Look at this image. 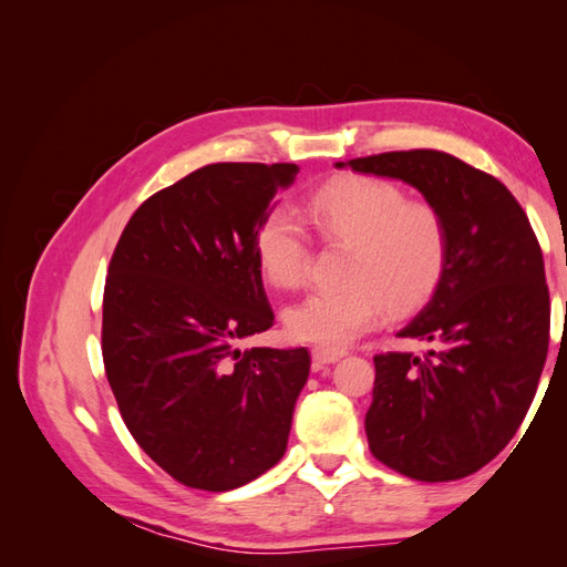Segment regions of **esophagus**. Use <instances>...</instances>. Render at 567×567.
<instances>
[{
	"label": "esophagus",
	"mask_w": 567,
	"mask_h": 567,
	"mask_svg": "<svg viewBox=\"0 0 567 567\" xmlns=\"http://www.w3.org/2000/svg\"><path fill=\"white\" fill-rule=\"evenodd\" d=\"M346 354H348L346 350H338V348H312V359L317 364H333Z\"/></svg>",
	"instance_id": "esophagus-1"
}]
</instances>
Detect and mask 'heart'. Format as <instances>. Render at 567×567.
<instances>
[{"mask_svg": "<svg viewBox=\"0 0 567 567\" xmlns=\"http://www.w3.org/2000/svg\"><path fill=\"white\" fill-rule=\"evenodd\" d=\"M307 217L326 244L348 246L340 281L290 305V338L340 348L381 319L406 317L437 293L450 267L447 219L433 203L409 200L379 177L326 182L307 198ZM255 262L274 288H298L310 269V244L288 210H269L252 236Z\"/></svg>", "mask_w": 567, "mask_h": 567, "instance_id": "b5f03b06", "label": "heart"}]
</instances>
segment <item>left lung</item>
<instances>
[{
  "label": "left lung",
  "mask_w": 567,
  "mask_h": 567,
  "mask_svg": "<svg viewBox=\"0 0 567 567\" xmlns=\"http://www.w3.org/2000/svg\"><path fill=\"white\" fill-rule=\"evenodd\" d=\"M348 165L419 188L450 229L444 281L398 333L431 350L373 357L369 450L423 483L466 477L506 447L535 400L551 326L539 241L499 179L450 153L390 151Z\"/></svg>",
  "instance_id": "obj_1"
}]
</instances>
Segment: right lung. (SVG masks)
Instances as JSON below:
<instances>
[{
    "label": "right lung",
    "mask_w": 567,
    "mask_h": 567,
    "mask_svg": "<svg viewBox=\"0 0 567 567\" xmlns=\"http://www.w3.org/2000/svg\"><path fill=\"white\" fill-rule=\"evenodd\" d=\"M293 163H215L146 198L120 234L101 352L136 444L177 483L227 492L286 452L310 352L238 340L274 326L252 236Z\"/></svg>",
    "instance_id": "right-lung-1"
}]
</instances>
